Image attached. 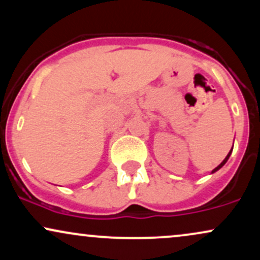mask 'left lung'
<instances>
[{
  "mask_svg": "<svg viewBox=\"0 0 260 260\" xmlns=\"http://www.w3.org/2000/svg\"><path fill=\"white\" fill-rule=\"evenodd\" d=\"M232 149H234V147H232ZM232 149H231V150H230V153L228 154V156H226V157H225V159H223V161H222V162H221V164H220V165H219V166H217V168H215V169H214V170H213V174H214V172H215V171H217V170H220V169H221L223 165H225V164H226V161H228V160H229L230 155H231V153H232Z\"/></svg>",
  "mask_w": 260,
  "mask_h": 260,
  "instance_id": "obj_1",
  "label": "left lung"
}]
</instances>
